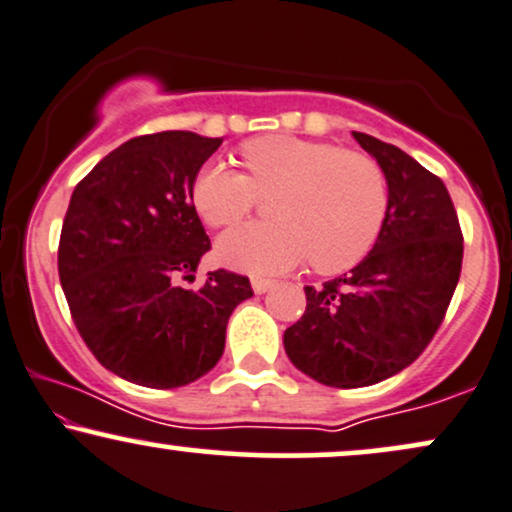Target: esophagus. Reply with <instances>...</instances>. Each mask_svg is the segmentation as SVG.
I'll use <instances>...</instances> for the list:
<instances>
[{
	"label": "esophagus",
	"mask_w": 512,
	"mask_h": 512,
	"mask_svg": "<svg viewBox=\"0 0 512 512\" xmlns=\"http://www.w3.org/2000/svg\"><path fill=\"white\" fill-rule=\"evenodd\" d=\"M252 291L255 293H267V291H272L274 288V279H264V276H252Z\"/></svg>",
	"instance_id": "obj_1"
}]
</instances>
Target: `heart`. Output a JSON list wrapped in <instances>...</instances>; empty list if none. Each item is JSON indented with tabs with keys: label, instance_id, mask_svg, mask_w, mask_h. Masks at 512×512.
Instances as JSON below:
<instances>
[{
	"label": "heart",
	"instance_id": "b5f03b06",
	"mask_svg": "<svg viewBox=\"0 0 512 512\" xmlns=\"http://www.w3.org/2000/svg\"><path fill=\"white\" fill-rule=\"evenodd\" d=\"M238 155L245 174L217 162L197 171L195 212L221 229L274 194V219L226 231L217 243L221 262L276 274L310 260L319 274H341L365 260L389 214V181L377 159L293 135L250 140Z\"/></svg>",
	"mask_w": 512,
	"mask_h": 512
}]
</instances>
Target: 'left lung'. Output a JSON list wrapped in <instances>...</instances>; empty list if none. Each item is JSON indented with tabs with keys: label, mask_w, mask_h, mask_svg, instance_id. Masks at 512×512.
<instances>
[{
	"label": "left lung",
	"mask_w": 512,
	"mask_h": 512,
	"mask_svg": "<svg viewBox=\"0 0 512 512\" xmlns=\"http://www.w3.org/2000/svg\"><path fill=\"white\" fill-rule=\"evenodd\" d=\"M389 181V214L369 255L341 279L305 286V315L283 334L286 355L324 386L360 389L424 353L463 267V231L439 176L396 145L353 133Z\"/></svg>",
	"instance_id": "left-lung-1"
}]
</instances>
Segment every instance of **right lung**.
<instances>
[{"instance_id": "add662e5", "label": "right lung", "mask_w": 512, "mask_h": 512, "mask_svg": "<svg viewBox=\"0 0 512 512\" xmlns=\"http://www.w3.org/2000/svg\"><path fill=\"white\" fill-rule=\"evenodd\" d=\"M224 138L164 131L128 140L73 190L59 238V279L73 324L102 367L133 384L176 389L224 353L226 324L252 295L226 269L193 279L212 248L190 188Z\"/></svg>"}]
</instances>
